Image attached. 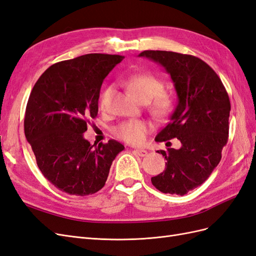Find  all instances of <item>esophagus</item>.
Here are the masks:
<instances>
[{"label":"esophagus","mask_w":256,"mask_h":256,"mask_svg":"<svg viewBox=\"0 0 256 256\" xmlns=\"http://www.w3.org/2000/svg\"><path fill=\"white\" fill-rule=\"evenodd\" d=\"M134 152L140 157H145L147 154V150H134Z\"/></svg>","instance_id":"1"}]
</instances>
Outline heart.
Listing matches in <instances>:
<instances>
[{
	"instance_id": "b5f03b06",
	"label": "heart",
	"mask_w": 256,
	"mask_h": 256,
	"mask_svg": "<svg viewBox=\"0 0 256 256\" xmlns=\"http://www.w3.org/2000/svg\"><path fill=\"white\" fill-rule=\"evenodd\" d=\"M126 86L138 102H150V110L158 118H166L172 113L174 97L168 90H161L162 82L156 76L147 74H134L125 82ZM113 86H108L100 95L99 104L102 110H108L111 104ZM150 124L144 120L124 122L115 128L116 136L131 144H142L145 141Z\"/></svg>"
}]
</instances>
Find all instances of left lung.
<instances>
[{
    "label": "left lung",
    "mask_w": 256,
    "mask_h": 256,
    "mask_svg": "<svg viewBox=\"0 0 256 256\" xmlns=\"http://www.w3.org/2000/svg\"><path fill=\"white\" fill-rule=\"evenodd\" d=\"M138 56L166 69L178 97L170 122L154 140L168 142L176 138L182 147L157 152L166 158V166L152 177V184L164 193L187 194L207 180L221 160L230 128L228 92L214 69L196 56L158 50H146Z\"/></svg>",
    "instance_id": "1"
}]
</instances>
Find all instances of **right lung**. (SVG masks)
I'll list each match as a JSON object with an SVG mask.
<instances>
[{"label": "right lung", "mask_w": 256, "mask_h": 256, "mask_svg": "<svg viewBox=\"0 0 256 256\" xmlns=\"http://www.w3.org/2000/svg\"><path fill=\"white\" fill-rule=\"evenodd\" d=\"M122 56L90 53L53 64L30 92L24 134L42 175L58 190L90 196L102 189L115 157V140L92 145L83 134L98 114L102 82Z\"/></svg>", "instance_id": "add662e5"}]
</instances>
